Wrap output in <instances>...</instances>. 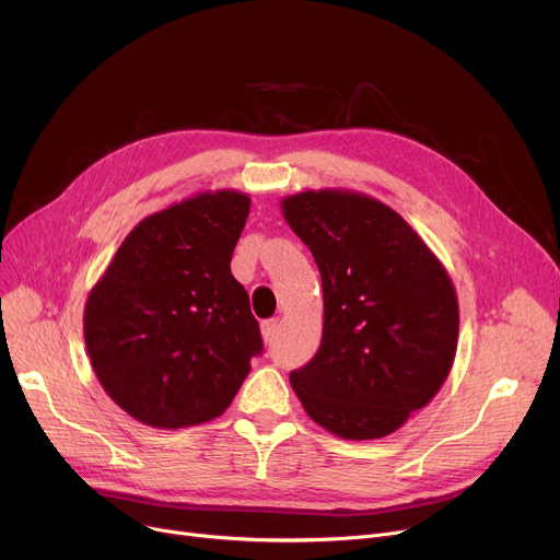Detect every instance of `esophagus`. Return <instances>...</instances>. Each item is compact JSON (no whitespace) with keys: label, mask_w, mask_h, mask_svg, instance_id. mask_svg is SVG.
Returning a JSON list of instances; mask_svg holds the SVG:
<instances>
[{"label":"esophagus","mask_w":560,"mask_h":560,"mask_svg":"<svg viewBox=\"0 0 560 560\" xmlns=\"http://www.w3.org/2000/svg\"><path fill=\"white\" fill-rule=\"evenodd\" d=\"M277 329H279V319H262L260 322V334H262V340L265 342H270V340H275V336H277Z\"/></svg>","instance_id":"34e87169"}]
</instances>
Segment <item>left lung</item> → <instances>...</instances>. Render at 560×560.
<instances>
[{
	"label": "left lung",
	"mask_w": 560,
	"mask_h": 560,
	"mask_svg": "<svg viewBox=\"0 0 560 560\" xmlns=\"http://www.w3.org/2000/svg\"><path fill=\"white\" fill-rule=\"evenodd\" d=\"M322 277L317 354L290 372L313 422L345 440L397 431L452 370L458 300L443 262L390 206L349 190L281 201Z\"/></svg>",
	"instance_id": "obj_1"
}]
</instances>
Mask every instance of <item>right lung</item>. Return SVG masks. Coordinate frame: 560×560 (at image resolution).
<instances>
[{
    "mask_svg": "<svg viewBox=\"0 0 560 560\" xmlns=\"http://www.w3.org/2000/svg\"><path fill=\"white\" fill-rule=\"evenodd\" d=\"M238 190L144 218L85 302L83 338L108 397L156 429L222 416L262 351L231 256L249 215Z\"/></svg>",
    "mask_w": 560,
    "mask_h": 560,
    "instance_id": "add662e5",
    "label": "right lung"
}]
</instances>
